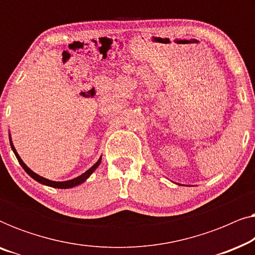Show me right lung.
I'll list each match as a JSON object with an SVG mask.
<instances>
[{
	"label": "right lung",
	"instance_id": "right-lung-1",
	"mask_svg": "<svg viewBox=\"0 0 255 255\" xmlns=\"http://www.w3.org/2000/svg\"><path fill=\"white\" fill-rule=\"evenodd\" d=\"M9 135H10V134H9ZM10 146H11L12 151H13V153H15V155H16L17 160H18L19 165L23 167V169L25 170V172H26L27 174H29V175H30L31 177H32L33 180H36L37 182L44 184V186H48V187H52V188H58V189H68V188L76 187V186H79V184L83 183L87 179H88V177H89L90 175H92V174L94 173V170H95V169L97 168V167L100 166L101 161H102V156H100V159L97 160L96 163H94V165H93L92 167H90V168H89L88 170H86L85 173L81 174V175L78 176V177H75V179H72V180H68V181H52V180L45 179V177L38 175L37 173H34L33 170H31V169L29 168V167H27V166L25 165V163L23 162V160L20 159L19 154H18V153H17V151H16L15 146H13V144H12L11 137H10Z\"/></svg>",
	"mask_w": 255,
	"mask_h": 255
}]
</instances>
